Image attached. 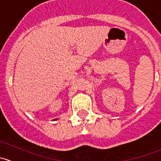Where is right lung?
I'll use <instances>...</instances> for the list:
<instances>
[{"mask_svg":"<svg viewBox=\"0 0 161 161\" xmlns=\"http://www.w3.org/2000/svg\"><path fill=\"white\" fill-rule=\"evenodd\" d=\"M55 120H57V119H54V121H55Z\"/></svg>","mask_w":161,"mask_h":161,"instance_id":"1","label":"right lung"}]
</instances>
